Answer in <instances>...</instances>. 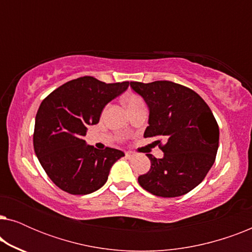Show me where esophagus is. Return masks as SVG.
<instances>
[{"label": "esophagus", "instance_id": "esophagus-1", "mask_svg": "<svg viewBox=\"0 0 252 252\" xmlns=\"http://www.w3.org/2000/svg\"><path fill=\"white\" fill-rule=\"evenodd\" d=\"M126 155V158H133L135 155H134V153H132V151H126L125 153Z\"/></svg>", "mask_w": 252, "mask_h": 252}]
</instances>
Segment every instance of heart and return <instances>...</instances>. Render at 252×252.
<instances>
[{"instance_id":"b5f03b06","label":"heart","mask_w":252,"mask_h":252,"mask_svg":"<svg viewBox=\"0 0 252 252\" xmlns=\"http://www.w3.org/2000/svg\"><path fill=\"white\" fill-rule=\"evenodd\" d=\"M125 103L127 105V108H132V106L136 105V104H140V103H143V99L140 97V96H137L135 94H129L127 96L126 99H125Z\"/></svg>"}]
</instances>
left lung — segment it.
I'll use <instances>...</instances> for the list:
<instances>
[{
  "label": "left lung",
  "mask_w": 252,
  "mask_h": 252,
  "mask_svg": "<svg viewBox=\"0 0 252 252\" xmlns=\"http://www.w3.org/2000/svg\"><path fill=\"white\" fill-rule=\"evenodd\" d=\"M130 87L149 108L144 137L166 140L165 144L155 141L164 157L148 154L150 170L137 181L159 197L187 194L204 180L216 160L219 126L211 109L197 93L172 81H130Z\"/></svg>",
  "instance_id": "obj_1"
}]
</instances>
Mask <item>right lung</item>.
Wrapping results in <instances>:
<instances>
[{"label":"right lung","mask_w":252,"mask_h":252,"mask_svg":"<svg viewBox=\"0 0 252 252\" xmlns=\"http://www.w3.org/2000/svg\"><path fill=\"white\" fill-rule=\"evenodd\" d=\"M129 82L105 84L94 77L67 81L41 103L33 134L34 151L50 180L72 195H87L108 180L110 168L123 151L86 144L88 125L98 123L102 110Z\"/></svg>","instance_id":"1"}]
</instances>
